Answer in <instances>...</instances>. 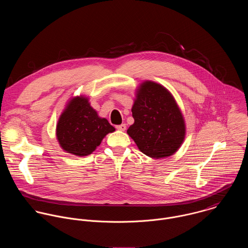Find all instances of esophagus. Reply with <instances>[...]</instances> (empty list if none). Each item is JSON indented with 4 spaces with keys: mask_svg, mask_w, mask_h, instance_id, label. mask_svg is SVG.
<instances>
[{
    "mask_svg": "<svg viewBox=\"0 0 248 248\" xmlns=\"http://www.w3.org/2000/svg\"><path fill=\"white\" fill-rule=\"evenodd\" d=\"M116 129L119 130V131H122L124 132L126 130V124H121V125H117L116 126Z\"/></svg>",
    "mask_w": 248,
    "mask_h": 248,
    "instance_id": "obj_1",
    "label": "esophagus"
}]
</instances>
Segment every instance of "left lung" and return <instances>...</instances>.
I'll list each match as a JSON object with an SVG mask.
<instances>
[{
	"label": "left lung",
	"mask_w": 248,
	"mask_h": 248,
	"mask_svg": "<svg viewBox=\"0 0 248 248\" xmlns=\"http://www.w3.org/2000/svg\"><path fill=\"white\" fill-rule=\"evenodd\" d=\"M132 108L135 123L127 130L142 153L153 158L174 155L185 138L183 115L171 93L153 81L143 82Z\"/></svg>",
	"instance_id": "1"
}]
</instances>
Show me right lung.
<instances>
[{"label": "right lung", "instance_id": "obj_1", "mask_svg": "<svg viewBox=\"0 0 248 248\" xmlns=\"http://www.w3.org/2000/svg\"><path fill=\"white\" fill-rule=\"evenodd\" d=\"M115 129L98 116L84 96L71 98L59 117L56 137L61 148L75 155H91L108 133Z\"/></svg>", "mask_w": 248, "mask_h": 248}]
</instances>
